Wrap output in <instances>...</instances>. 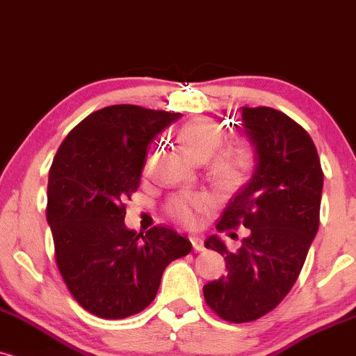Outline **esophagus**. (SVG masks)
<instances>
[{
  "instance_id": "1",
  "label": "esophagus",
  "mask_w": 356,
  "mask_h": 356,
  "mask_svg": "<svg viewBox=\"0 0 356 356\" xmlns=\"http://www.w3.org/2000/svg\"><path fill=\"white\" fill-rule=\"evenodd\" d=\"M190 241H191L193 249H195V251H204V241L201 239V236L191 234L190 236Z\"/></svg>"
}]
</instances>
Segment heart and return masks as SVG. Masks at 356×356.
I'll return each mask as SVG.
<instances>
[{
  "label": "heart",
  "mask_w": 356,
  "mask_h": 356,
  "mask_svg": "<svg viewBox=\"0 0 356 356\" xmlns=\"http://www.w3.org/2000/svg\"><path fill=\"white\" fill-rule=\"evenodd\" d=\"M178 140L193 160L204 163L221 147L225 134L219 124L211 118H193L179 129ZM251 163V147L245 143L232 145L222 148L213 157V173L222 183L238 181L244 177ZM206 208H208V200L204 196L183 195L171 201L168 213L181 225L196 226Z\"/></svg>",
  "instance_id": "heart-1"
}]
</instances>
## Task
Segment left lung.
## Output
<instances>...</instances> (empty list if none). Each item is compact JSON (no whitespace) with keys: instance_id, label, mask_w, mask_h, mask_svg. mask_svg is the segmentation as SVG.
<instances>
[{"instance_id":"obj_1","label":"left lung","mask_w":356,"mask_h":356,"mask_svg":"<svg viewBox=\"0 0 356 356\" xmlns=\"http://www.w3.org/2000/svg\"><path fill=\"white\" fill-rule=\"evenodd\" d=\"M239 120L256 165L222 211L218 231L243 225L249 236L236 252L218 234L204 241L225 256L227 274L203 287L206 304L234 323L270 312L296 284L318 231L323 188L317 148L291 117L269 107H243Z\"/></svg>"}]
</instances>
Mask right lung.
I'll return each instance as SVG.
<instances>
[{
	"label": "right lung",
	"mask_w": 356,
	"mask_h": 356,
	"mask_svg": "<svg viewBox=\"0 0 356 356\" xmlns=\"http://www.w3.org/2000/svg\"><path fill=\"white\" fill-rule=\"evenodd\" d=\"M179 117L138 105L100 108L74 127L52 161L46 216L57 267L74 299L97 317L142 312L166 266L191 251L170 227L143 234L124 221L150 143Z\"/></svg>",
	"instance_id": "obj_1"
}]
</instances>
